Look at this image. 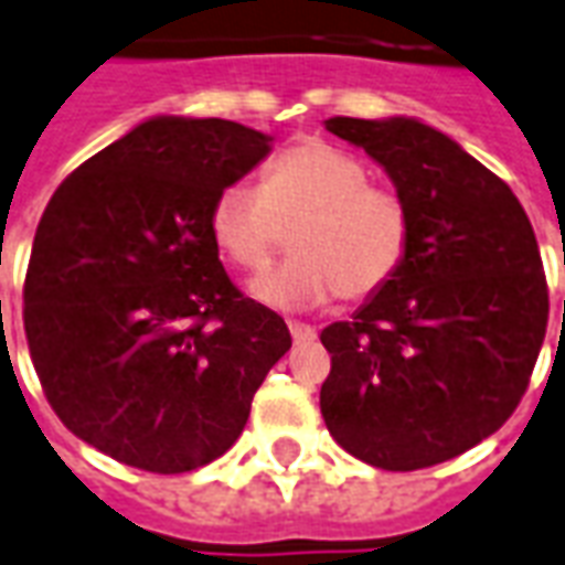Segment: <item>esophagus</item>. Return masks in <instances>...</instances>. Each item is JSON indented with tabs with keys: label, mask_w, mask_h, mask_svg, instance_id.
I'll list each match as a JSON object with an SVG mask.
<instances>
[{
	"label": "esophagus",
	"mask_w": 565,
	"mask_h": 565,
	"mask_svg": "<svg viewBox=\"0 0 565 565\" xmlns=\"http://www.w3.org/2000/svg\"><path fill=\"white\" fill-rule=\"evenodd\" d=\"M290 335H294L296 344H311V341H317V329L308 323H299V320H290Z\"/></svg>",
	"instance_id": "1"
}]
</instances>
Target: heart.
<instances>
[{"label":"heart","instance_id":"b5f03b06","mask_svg":"<svg viewBox=\"0 0 565 565\" xmlns=\"http://www.w3.org/2000/svg\"><path fill=\"white\" fill-rule=\"evenodd\" d=\"M296 257L254 281L278 308L344 296L365 302L398 278L413 245V209L395 188L374 185L367 167L323 140L275 154L260 188L233 182L209 206V236L242 271L269 269L294 227Z\"/></svg>","mask_w":565,"mask_h":565}]
</instances>
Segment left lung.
<instances>
[{
	"label": "left lung",
	"instance_id": "obj_1",
	"mask_svg": "<svg viewBox=\"0 0 565 565\" xmlns=\"http://www.w3.org/2000/svg\"><path fill=\"white\" fill-rule=\"evenodd\" d=\"M413 209L411 257L353 320L326 326L320 411L359 461L411 473L458 458L524 398L548 329V281L512 188L416 119H326Z\"/></svg>",
	"mask_w": 565,
	"mask_h": 565
}]
</instances>
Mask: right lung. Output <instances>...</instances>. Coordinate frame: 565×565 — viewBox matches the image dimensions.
I'll return each mask as SVG.
<instances>
[{
    "label": "right lung",
    "mask_w": 565,
    "mask_h": 565,
    "mask_svg": "<svg viewBox=\"0 0 565 565\" xmlns=\"http://www.w3.org/2000/svg\"><path fill=\"white\" fill-rule=\"evenodd\" d=\"M227 119L158 116L53 191L23 329L62 425L119 463L188 473L239 440L290 329L230 281L209 206L269 154Z\"/></svg>",
    "instance_id": "right-lung-1"
}]
</instances>
